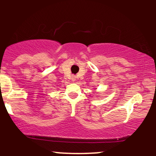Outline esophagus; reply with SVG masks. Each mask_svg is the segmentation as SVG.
I'll use <instances>...</instances> for the list:
<instances>
[{
	"label": "esophagus",
	"instance_id": "esophagus-1",
	"mask_svg": "<svg viewBox=\"0 0 156 156\" xmlns=\"http://www.w3.org/2000/svg\"><path fill=\"white\" fill-rule=\"evenodd\" d=\"M72 80H73V81H75V80H76V77H75V76H73Z\"/></svg>",
	"mask_w": 156,
	"mask_h": 156
}]
</instances>
